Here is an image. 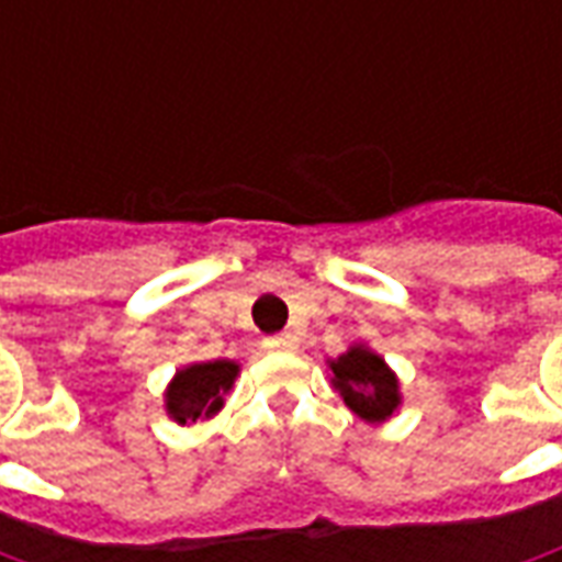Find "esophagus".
<instances>
[{
	"label": "esophagus",
	"instance_id": "1",
	"mask_svg": "<svg viewBox=\"0 0 562 562\" xmlns=\"http://www.w3.org/2000/svg\"><path fill=\"white\" fill-rule=\"evenodd\" d=\"M265 349L268 352H294L297 349V337L294 334H273L265 340Z\"/></svg>",
	"mask_w": 562,
	"mask_h": 562
}]
</instances>
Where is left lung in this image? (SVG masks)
Masks as SVG:
<instances>
[{
    "instance_id": "obj_1",
    "label": "left lung",
    "mask_w": 562,
    "mask_h": 562,
    "mask_svg": "<svg viewBox=\"0 0 562 562\" xmlns=\"http://www.w3.org/2000/svg\"><path fill=\"white\" fill-rule=\"evenodd\" d=\"M330 385L361 422L382 424L401 409V379L385 358L364 342L349 346L340 358H330Z\"/></svg>"
}]
</instances>
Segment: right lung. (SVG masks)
Segmentation results:
<instances>
[{"mask_svg":"<svg viewBox=\"0 0 562 562\" xmlns=\"http://www.w3.org/2000/svg\"><path fill=\"white\" fill-rule=\"evenodd\" d=\"M237 373L240 364L228 358L180 367L165 389V413L180 427L207 422L225 406V394L234 389Z\"/></svg>","mask_w":562,"mask_h":562,"instance_id":"obj_1","label":"right lung"}]
</instances>
